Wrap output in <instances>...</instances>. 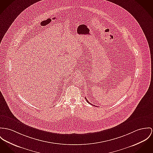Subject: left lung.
<instances>
[{
	"label": "left lung",
	"mask_w": 153,
	"mask_h": 153,
	"mask_svg": "<svg viewBox=\"0 0 153 153\" xmlns=\"http://www.w3.org/2000/svg\"><path fill=\"white\" fill-rule=\"evenodd\" d=\"M85 98V100H86V101H87V102H88V103H89V104H91V105H93V104H91V103H90V102H89V101H88V100H87V98Z\"/></svg>",
	"instance_id": "8db88e82"
}]
</instances>
